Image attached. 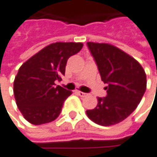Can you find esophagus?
I'll return each mask as SVG.
<instances>
[{"label": "esophagus", "mask_w": 157, "mask_h": 157, "mask_svg": "<svg viewBox=\"0 0 157 157\" xmlns=\"http://www.w3.org/2000/svg\"><path fill=\"white\" fill-rule=\"evenodd\" d=\"M76 94H77L78 96H80V97H86V93L81 92V91H76Z\"/></svg>", "instance_id": "34e87169"}]
</instances>
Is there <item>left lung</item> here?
<instances>
[{
	"label": "left lung",
	"instance_id": "1",
	"mask_svg": "<svg viewBox=\"0 0 157 157\" xmlns=\"http://www.w3.org/2000/svg\"><path fill=\"white\" fill-rule=\"evenodd\" d=\"M101 80L108 86L107 97L98 98V106L86 110L95 123L117 124L128 118L141 102L146 90V74L141 64L121 49L105 43L87 42Z\"/></svg>",
	"mask_w": 157,
	"mask_h": 157
}]
</instances>
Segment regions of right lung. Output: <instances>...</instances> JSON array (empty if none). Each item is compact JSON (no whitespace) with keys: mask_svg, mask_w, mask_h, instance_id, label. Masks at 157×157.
Here are the masks:
<instances>
[{"mask_svg":"<svg viewBox=\"0 0 157 157\" xmlns=\"http://www.w3.org/2000/svg\"><path fill=\"white\" fill-rule=\"evenodd\" d=\"M82 48V43L56 42L20 67L13 82V94L19 110L28 122L40 125L59 117L71 91L56 86L55 82L61 81L68 59Z\"/></svg>","mask_w":157,"mask_h":157,"instance_id":"right-lung-1","label":"right lung"}]
</instances>
